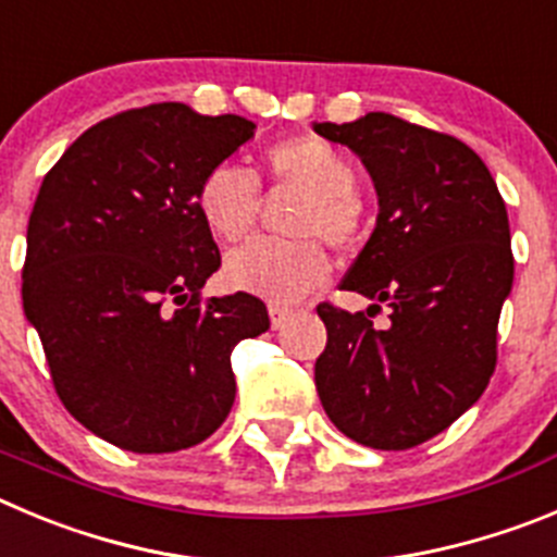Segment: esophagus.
Listing matches in <instances>:
<instances>
[{
	"instance_id": "obj_1",
	"label": "esophagus",
	"mask_w": 557,
	"mask_h": 557,
	"mask_svg": "<svg viewBox=\"0 0 557 557\" xmlns=\"http://www.w3.org/2000/svg\"><path fill=\"white\" fill-rule=\"evenodd\" d=\"M268 312H270V325H273V329H282V325L293 318V309L282 304H270Z\"/></svg>"
}]
</instances>
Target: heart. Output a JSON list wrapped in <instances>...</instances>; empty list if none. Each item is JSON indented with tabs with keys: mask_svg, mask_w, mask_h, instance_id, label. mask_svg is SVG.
<instances>
[{
	"mask_svg": "<svg viewBox=\"0 0 557 557\" xmlns=\"http://www.w3.org/2000/svg\"><path fill=\"white\" fill-rule=\"evenodd\" d=\"M262 173L273 185L304 190L289 218L300 237H259L226 257L228 287L273 304H293L312 293L329 275L325 239L334 251H348L359 239L356 168L336 146L320 137H289L264 151ZM196 207L209 232L239 239L251 232L259 207V182L251 171L221 162L203 173Z\"/></svg>",
	"mask_w": 557,
	"mask_h": 557,
	"instance_id": "obj_1",
	"label": "heart"
}]
</instances>
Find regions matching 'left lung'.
I'll use <instances>...</instances> for the list:
<instances>
[{"mask_svg": "<svg viewBox=\"0 0 557 557\" xmlns=\"http://www.w3.org/2000/svg\"><path fill=\"white\" fill-rule=\"evenodd\" d=\"M314 132L348 146L379 193V221L342 289L370 308L391 306L386 330L364 312L318 306L329 342L314 384L345 436L408 450L450 428L492 379L513 284L508 212L488 168L458 137L389 112Z\"/></svg>", "mask_w": 557, "mask_h": 557, "instance_id": "1", "label": "left lung"}]
</instances>
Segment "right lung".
Masks as SVG:
<instances>
[{
    "instance_id": "1",
    "label": "right lung",
    "mask_w": 557,
    "mask_h": 557,
    "mask_svg": "<svg viewBox=\"0 0 557 557\" xmlns=\"http://www.w3.org/2000/svg\"><path fill=\"white\" fill-rule=\"evenodd\" d=\"M253 129L162 101L90 126L44 176L24 314L71 417L121 450L176 453L212 436L237 392L234 345L270 329L253 295L201 298L221 251L196 190Z\"/></svg>"
}]
</instances>
